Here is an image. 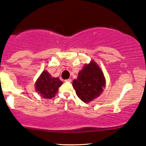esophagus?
Wrapping results in <instances>:
<instances>
[{
  "label": "esophagus",
  "instance_id": "1",
  "mask_svg": "<svg viewBox=\"0 0 146 146\" xmlns=\"http://www.w3.org/2000/svg\"><path fill=\"white\" fill-rule=\"evenodd\" d=\"M64 82H71V79H66V80H64Z\"/></svg>",
  "mask_w": 146,
  "mask_h": 146
}]
</instances>
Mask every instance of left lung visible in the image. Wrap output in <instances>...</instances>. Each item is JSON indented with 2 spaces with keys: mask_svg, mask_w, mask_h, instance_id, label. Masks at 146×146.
<instances>
[{
  "mask_svg": "<svg viewBox=\"0 0 146 146\" xmlns=\"http://www.w3.org/2000/svg\"><path fill=\"white\" fill-rule=\"evenodd\" d=\"M105 84L102 71L94 60L85 64L79 72L77 78L73 81V87L77 96L86 103L98 97L102 93Z\"/></svg>",
  "mask_w": 146,
  "mask_h": 146,
  "instance_id": "8db88e82",
  "label": "left lung"
}]
</instances>
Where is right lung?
Wrapping results in <instances>:
<instances>
[{
	"label": "right lung",
	"mask_w": 146,
	"mask_h": 146,
	"mask_svg": "<svg viewBox=\"0 0 146 146\" xmlns=\"http://www.w3.org/2000/svg\"><path fill=\"white\" fill-rule=\"evenodd\" d=\"M62 84L58 77H52L47 71H44L37 79L35 87L40 96L44 98L50 99L55 96L58 88Z\"/></svg>",
	"instance_id": "add662e5"
}]
</instances>
